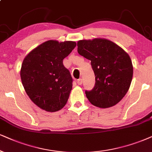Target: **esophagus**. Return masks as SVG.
<instances>
[{
  "label": "esophagus",
  "mask_w": 152,
  "mask_h": 152,
  "mask_svg": "<svg viewBox=\"0 0 152 152\" xmlns=\"http://www.w3.org/2000/svg\"><path fill=\"white\" fill-rule=\"evenodd\" d=\"M83 83V80L81 79V78H79V79L77 80V83L78 85H81Z\"/></svg>",
  "instance_id": "obj_1"
}]
</instances>
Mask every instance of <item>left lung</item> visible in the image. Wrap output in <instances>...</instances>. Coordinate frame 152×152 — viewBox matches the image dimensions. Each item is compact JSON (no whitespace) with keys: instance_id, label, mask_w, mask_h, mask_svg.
<instances>
[{"instance_id":"left-lung-1","label":"left lung","mask_w":152,"mask_h":152,"mask_svg":"<svg viewBox=\"0 0 152 152\" xmlns=\"http://www.w3.org/2000/svg\"><path fill=\"white\" fill-rule=\"evenodd\" d=\"M78 53L91 61L95 84L86 90L94 106L108 108L118 103L131 83L133 68L129 55L112 41L102 38L82 40L77 43Z\"/></svg>"}]
</instances>
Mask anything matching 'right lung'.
Masks as SVG:
<instances>
[{"label": "right lung", "instance_id": "obj_1", "mask_svg": "<svg viewBox=\"0 0 152 152\" xmlns=\"http://www.w3.org/2000/svg\"><path fill=\"white\" fill-rule=\"evenodd\" d=\"M76 46L74 41H46L23 61L20 76L25 91L35 104L46 111H58L67 102L73 79L63 59Z\"/></svg>", "mask_w": 152, "mask_h": 152}]
</instances>
